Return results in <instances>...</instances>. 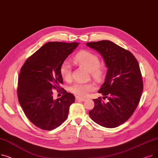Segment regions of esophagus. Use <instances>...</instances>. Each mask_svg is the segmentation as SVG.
<instances>
[{"label": "esophagus", "mask_w": 158, "mask_h": 158, "mask_svg": "<svg viewBox=\"0 0 158 158\" xmlns=\"http://www.w3.org/2000/svg\"><path fill=\"white\" fill-rule=\"evenodd\" d=\"M76 100L78 101H81V102H84L85 101H86V99L84 98H80V97H76Z\"/></svg>", "instance_id": "obj_1"}]
</instances>
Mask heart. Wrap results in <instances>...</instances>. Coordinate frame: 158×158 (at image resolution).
I'll list each match as a JSON object with an SVG mask.
<instances>
[{
	"instance_id": "obj_1",
	"label": "heart",
	"mask_w": 158,
	"mask_h": 158,
	"mask_svg": "<svg viewBox=\"0 0 158 158\" xmlns=\"http://www.w3.org/2000/svg\"><path fill=\"white\" fill-rule=\"evenodd\" d=\"M73 61L82 66L91 73L95 78H99L101 76V70L99 69L100 61L97 56L88 51H81L73 57ZM60 74L62 78L69 81L71 79L72 70L71 66L68 61H64L60 66ZM95 88V86L92 82H75L70 86V91L76 95L85 97L88 94L92 92Z\"/></svg>"
}]
</instances>
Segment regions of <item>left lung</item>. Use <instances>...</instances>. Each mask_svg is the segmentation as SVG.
<instances>
[{"label": "left lung", "mask_w": 158, "mask_h": 158, "mask_svg": "<svg viewBox=\"0 0 158 158\" xmlns=\"http://www.w3.org/2000/svg\"><path fill=\"white\" fill-rule=\"evenodd\" d=\"M100 54L107 68L99 94L107 98L94 99L95 106L89 115L95 123L107 128L116 127L133 114L143 92L139 64L131 52L109 40L86 43Z\"/></svg>", "instance_id": "obj_1"}]
</instances>
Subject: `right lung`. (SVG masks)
Wrapping results in <instances>:
<instances>
[{"mask_svg":"<svg viewBox=\"0 0 158 158\" xmlns=\"http://www.w3.org/2000/svg\"><path fill=\"white\" fill-rule=\"evenodd\" d=\"M79 43L48 42L30 56L22 67L18 81L19 103L28 119L36 127L51 131L68 117L75 97L64 91L56 100L53 89L63 83L60 66Z\"/></svg>","mask_w":158,"mask_h":158,"instance_id":"obj_1","label":"right lung"}]
</instances>
